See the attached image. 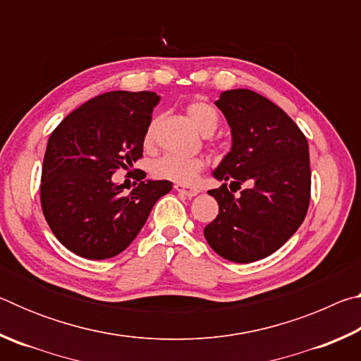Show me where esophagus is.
<instances>
[{"label":"esophagus","instance_id":"obj_1","mask_svg":"<svg viewBox=\"0 0 361 361\" xmlns=\"http://www.w3.org/2000/svg\"><path fill=\"white\" fill-rule=\"evenodd\" d=\"M175 189L178 191L180 194L186 195V197H194V195L199 194V189L197 188H192V186H183V185H175Z\"/></svg>","mask_w":361,"mask_h":361}]
</instances>
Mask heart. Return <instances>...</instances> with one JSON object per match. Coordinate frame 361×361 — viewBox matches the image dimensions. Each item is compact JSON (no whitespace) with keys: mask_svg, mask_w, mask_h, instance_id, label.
I'll return each instance as SVG.
<instances>
[{"mask_svg":"<svg viewBox=\"0 0 361 361\" xmlns=\"http://www.w3.org/2000/svg\"><path fill=\"white\" fill-rule=\"evenodd\" d=\"M185 113L189 121L197 127V129L210 135L219 127L221 122V116H219L218 109L210 105L209 102L192 99L185 105ZM156 127L157 119H152L145 130L143 143L146 148H149L154 143L156 138ZM205 166L202 157H186V156H175V154H166L152 164V175L159 180H167L172 183H178V185H191Z\"/></svg>","mask_w":361,"mask_h":361,"instance_id":"obj_1","label":"heart"}]
</instances>
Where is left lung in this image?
I'll return each mask as SVG.
<instances>
[{"label":"left lung","instance_id":"8db88e82","mask_svg":"<svg viewBox=\"0 0 361 361\" xmlns=\"http://www.w3.org/2000/svg\"><path fill=\"white\" fill-rule=\"evenodd\" d=\"M215 105L228 119L232 148L213 172L224 183L209 191L219 212L204 235L224 259L253 262L277 252L304 221L310 202L309 145L282 108L253 90H226ZM228 182L250 188L234 198Z\"/></svg>","mask_w":361,"mask_h":361}]
</instances>
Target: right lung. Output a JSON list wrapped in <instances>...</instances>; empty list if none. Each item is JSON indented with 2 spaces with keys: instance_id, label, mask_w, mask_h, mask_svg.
<instances>
[{
  "instance_id": "1",
  "label": "right lung",
  "mask_w": 361,
  "mask_h": 361,
  "mask_svg": "<svg viewBox=\"0 0 361 361\" xmlns=\"http://www.w3.org/2000/svg\"><path fill=\"white\" fill-rule=\"evenodd\" d=\"M154 92L102 94L70 113L47 142L41 207L59 242L78 256L106 259L130 245L172 183L142 181L129 195L111 176L143 157Z\"/></svg>"
}]
</instances>
